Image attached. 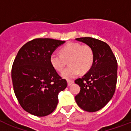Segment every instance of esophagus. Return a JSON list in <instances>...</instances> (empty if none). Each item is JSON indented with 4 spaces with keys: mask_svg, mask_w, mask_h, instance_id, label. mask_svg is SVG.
Listing matches in <instances>:
<instances>
[{
    "mask_svg": "<svg viewBox=\"0 0 131 131\" xmlns=\"http://www.w3.org/2000/svg\"><path fill=\"white\" fill-rule=\"evenodd\" d=\"M73 81H71V80H68L67 81V84H68V86H70L72 84H73Z\"/></svg>",
    "mask_w": 131,
    "mask_h": 131,
    "instance_id": "1",
    "label": "esophagus"
}]
</instances>
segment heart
I'll return each mask as SVG.
<instances>
[{"instance_id": "1", "label": "heart", "mask_w": 131, "mask_h": 131, "mask_svg": "<svg viewBox=\"0 0 131 131\" xmlns=\"http://www.w3.org/2000/svg\"><path fill=\"white\" fill-rule=\"evenodd\" d=\"M60 54L53 52L49 60L51 66L57 71H62L69 60V67L62 73V76L66 79H72L79 73L85 74L91 69L94 62V52L90 46L82 45L79 43L70 42L62 47Z\"/></svg>"}]
</instances>
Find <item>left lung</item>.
<instances>
[{"mask_svg": "<svg viewBox=\"0 0 131 131\" xmlns=\"http://www.w3.org/2000/svg\"><path fill=\"white\" fill-rule=\"evenodd\" d=\"M75 39L90 46L94 52L91 69L75 81L80 87L75 101L86 112H96L104 107L114 96L117 83V60L105 42L92 37Z\"/></svg>", "mask_w": 131, "mask_h": 131, "instance_id": "1", "label": "left lung"}]
</instances>
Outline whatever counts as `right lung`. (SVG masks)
Here are the masks:
<instances>
[{
	"label": "right lung",
	"mask_w": 131,
	"mask_h": 131,
	"mask_svg": "<svg viewBox=\"0 0 131 131\" xmlns=\"http://www.w3.org/2000/svg\"><path fill=\"white\" fill-rule=\"evenodd\" d=\"M65 41L35 39L18 51L11 69L13 90L21 107L34 116L51 114L58 103V95L67 86L51 66L50 56Z\"/></svg>",
	"instance_id": "right-lung-1"
}]
</instances>
